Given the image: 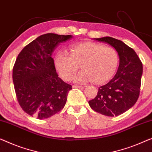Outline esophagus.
Instances as JSON below:
<instances>
[{"instance_id": "1", "label": "esophagus", "mask_w": 152, "mask_h": 152, "mask_svg": "<svg viewBox=\"0 0 152 152\" xmlns=\"http://www.w3.org/2000/svg\"><path fill=\"white\" fill-rule=\"evenodd\" d=\"M72 88H83V86H77V85H73L72 86Z\"/></svg>"}]
</instances>
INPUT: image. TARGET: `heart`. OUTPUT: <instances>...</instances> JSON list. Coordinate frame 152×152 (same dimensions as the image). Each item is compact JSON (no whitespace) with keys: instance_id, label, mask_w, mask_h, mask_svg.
I'll return each instance as SVG.
<instances>
[{"instance_id":"heart-1","label":"heart","mask_w":152,"mask_h":152,"mask_svg":"<svg viewBox=\"0 0 152 152\" xmlns=\"http://www.w3.org/2000/svg\"><path fill=\"white\" fill-rule=\"evenodd\" d=\"M118 63V56L114 48L92 42L76 44L71 47L70 55L60 50L55 57V65L63 80H71L80 66L82 71L75 76V81L92 80L96 84L110 80Z\"/></svg>"}]
</instances>
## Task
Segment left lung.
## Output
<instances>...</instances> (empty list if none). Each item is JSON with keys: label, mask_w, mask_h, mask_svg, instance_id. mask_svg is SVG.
I'll return each mask as SVG.
<instances>
[{"label": "left lung", "mask_w": 152, "mask_h": 152, "mask_svg": "<svg viewBox=\"0 0 152 152\" xmlns=\"http://www.w3.org/2000/svg\"><path fill=\"white\" fill-rule=\"evenodd\" d=\"M106 42L118 53L117 72L108 83L99 88L97 94L89 101L91 108L103 115L118 116L130 109L140 94L142 64L134 49L119 39L103 37L94 38Z\"/></svg>", "instance_id": "8db88e82"}]
</instances>
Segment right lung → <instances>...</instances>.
<instances>
[{"label": "right lung", "instance_id": "obj_1", "mask_svg": "<svg viewBox=\"0 0 152 152\" xmlns=\"http://www.w3.org/2000/svg\"><path fill=\"white\" fill-rule=\"evenodd\" d=\"M71 35L46 34L21 50L13 68L17 100L28 115L38 119L50 117L64 107L72 86L58 77L53 52Z\"/></svg>", "mask_w": 152, "mask_h": 152}]
</instances>
